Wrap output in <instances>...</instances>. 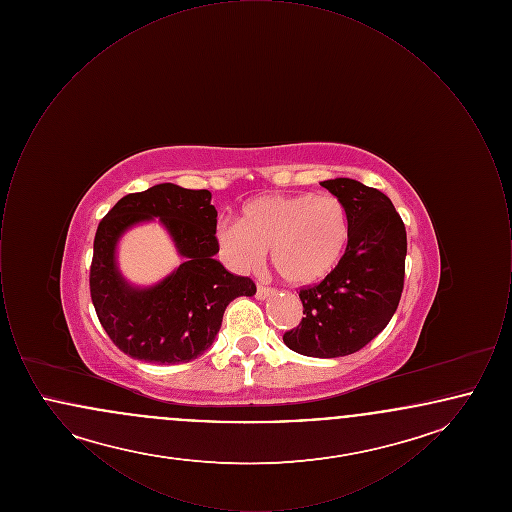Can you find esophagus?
<instances>
[{
  "label": "esophagus",
  "mask_w": 512,
  "mask_h": 512,
  "mask_svg": "<svg viewBox=\"0 0 512 512\" xmlns=\"http://www.w3.org/2000/svg\"><path fill=\"white\" fill-rule=\"evenodd\" d=\"M276 293V290H272V288H267V286H257V293H255V297L257 299H268V297H272Z\"/></svg>",
  "instance_id": "esophagus-1"
}]
</instances>
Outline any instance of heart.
Masks as SVG:
<instances>
[{
    "label": "heart",
    "mask_w": 512,
    "mask_h": 512,
    "mask_svg": "<svg viewBox=\"0 0 512 512\" xmlns=\"http://www.w3.org/2000/svg\"><path fill=\"white\" fill-rule=\"evenodd\" d=\"M215 236L230 267L251 270L270 249L280 278L293 288H307L340 267L351 226L345 205L334 195L270 194L249 199L238 222H222Z\"/></svg>",
    "instance_id": "heart-1"
}]
</instances>
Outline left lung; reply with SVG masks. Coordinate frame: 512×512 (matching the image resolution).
Masks as SVG:
<instances>
[{
	"instance_id": "1",
	"label": "left lung",
	"mask_w": 512,
	"mask_h": 512,
	"mask_svg": "<svg viewBox=\"0 0 512 512\" xmlns=\"http://www.w3.org/2000/svg\"><path fill=\"white\" fill-rule=\"evenodd\" d=\"M347 209V251L326 280L299 292L303 320L284 334L299 355L336 359L363 349L390 322L403 292L407 232L388 195L351 178L320 182Z\"/></svg>"
}]
</instances>
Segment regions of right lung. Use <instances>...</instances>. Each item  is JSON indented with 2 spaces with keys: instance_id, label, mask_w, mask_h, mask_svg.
Listing matches in <instances>:
<instances>
[{
  "instance_id": "obj_1",
  "label": "right lung",
  "mask_w": 512,
  "mask_h": 512,
  "mask_svg": "<svg viewBox=\"0 0 512 512\" xmlns=\"http://www.w3.org/2000/svg\"><path fill=\"white\" fill-rule=\"evenodd\" d=\"M155 218L183 263L153 287H134L121 276L116 247L130 227ZM215 232L211 192L171 182L124 195L99 222L90 293L101 326L122 353L153 365L190 363L213 345L230 301L255 295L253 280L215 259Z\"/></svg>"
}]
</instances>
